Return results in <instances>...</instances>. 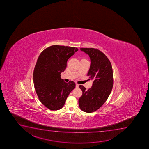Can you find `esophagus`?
Returning a JSON list of instances; mask_svg holds the SVG:
<instances>
[{
	"mask_svg": "<svg viewBox=\"0 0 149 149\" xmlns=\"http://www.w3.org/2000/svg\"><path fill=\"white\" fill-rule=\"evenodd\" d=\"M76 88L79 87V84H76Z\"/></svg>",
	"mask_w": 149,
	"mask_h": 149,
	"instance_id": "obj_1",
	"label": "esophagus"
}]
</instances>
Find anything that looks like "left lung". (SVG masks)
I'll list each match as a JSON object with an SVG mask.
<instances>
[{
	"label": "left lung",
	"mask_w": 149,
	"mask_h": 149,
	"mask_svg": "<svg viewBox=\"0 0 149 149\" xmlns=\"http://www.w3.org/2000/svg\"><path fill=\"white\" fill-rule=\"evenodd\" d=\"M80 50L89 56L91 64L87 76L93 82L88 90L79 85L83 92L79 99V107L84 112L92 113L100 108L110 94L114 83L113 69L110 60L99 50L92 48Z\"/></svg>",
	"instance_id": "obj_1"
}]
</instances>
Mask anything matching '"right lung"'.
<instances>
[{
  "label": "right lung",
  "mask_w": 149,
  "mask_h": 149,
  "mask_svg": "<svg viewBox=\"0 0 149 149\" xmlns=\"http://www.w3.org/2000/svg\"><path fill=\"white\" fill-rule=\"evenodd\" d=\"M78 50L73 47L52 45L39 56L34 70V85L40 101L50 110L61 109L75 88L73 81L65 82L60 76L66 68L67 60Z\"/></svg>",
  "instance_id": "add662e5"
}]
</instances>
